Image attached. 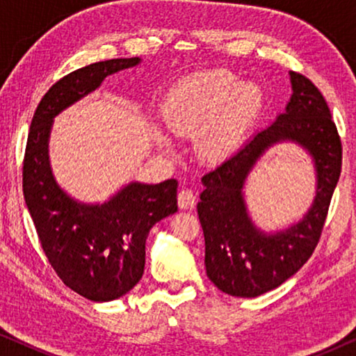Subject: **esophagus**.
I'll use <instances>...</instances> for the list:
<instances>
[{
    "instance_id": "obj_1",
    "label": "esophagus",
    "mask_w": 356,
    "mask_h": 356,
    "mask_svg": "<svg viewBox=\"0 0 356 356\" xmlns=\"http://www.w3.org/2000/svg\"><path fill=\"white\" fill-rule=\"evenodd\" d=\"M178 206L179 209H191L196 206V194L191 189H181L178 193Z\"/></svg>"
}]
</instances>
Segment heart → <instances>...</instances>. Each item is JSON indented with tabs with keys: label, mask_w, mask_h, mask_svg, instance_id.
I'll use <instances>...</instances> for the list:
<instances>
[{
	"label": "heart",
	"mask_w": 356,
	"mask_h": 356,
	"mask_svg": "<svg viewBox=\"0 0 356 356\" xmlns=\"http://www.w3.org/2000/svg\"><path fill=\"white\" fill-rule=\"evenodd\" d=\"M261 87L227 70L184 76L165 97L163 120L179 134H197L196 149L209 162H222L240 147L261 108Z\"/></svg>",
	"instance_id": "heart-1"
}]
</instances>
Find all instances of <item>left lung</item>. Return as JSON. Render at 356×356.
<instances>
[{
	"instance_id": "left-lung-1",
	"label": "left lung",
	"mask_w": 356,
	"mask_h": 356,
	"mask_svg": "<svg viewBox=\"0 0 356 356\" xmlns=\"http://www.w3.org/2000/svg\"><path fill=\"white\" fill-rule=\"evenodd\" d=\"M291 94L284 113L256 133L235 155L202 177L197 202L206 241L207 277L223 293L254 298L298 272L313 254L342 170V143L323 94L308 77L290 72ZM295 142L314 159L315 201L300 222L267 234L250 220L244 183L266 149Z\"/></svg>"
}]
</instances>
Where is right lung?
<instances>
[{
    "label": "right lung",
    "instance_id": "1",
    "mask_svg": "<svg viewBox=\"0 0 356 356\" xmlns=\"http://www.w3.org/2000/svg\"><path fill=\"white\" fill-rule=\"evenodd\" d=\"M139 63L116 58L63 77L43 95L27 138L22 188L38 240L65 285L92 301L120 298L143 279L145 240L155 223L178 211V181H131L104 204L76 201L53 177L48 140L55 116L99 89L106 76Z\"/></svg>",
    "mask_w": 356,
    "mask_h": 356
}]
</instances>
